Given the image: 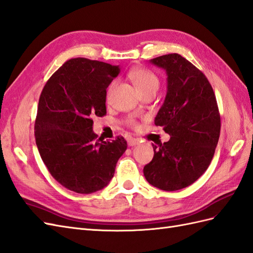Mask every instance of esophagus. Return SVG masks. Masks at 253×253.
Segmentation results:
<instances>
[{"label": "esophagus", "instance_id": "obj_1", "mask_svg": "<svg viewBox=\"0 0 253 253\" xmlns=\"http://www.w3.org/2000/svg\"><path fill=\"white\" fill-rule=\"evenodd\" d=\"M127 143H128L129 146H134V145L139 144V140L138 139H134V138H129L127 140Z\"/></svg>", "mask_w": 253, "mask_h": 253}]
</instances>
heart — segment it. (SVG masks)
<instances>
[{
  "instance_id": "obj_1",
  "label": "heart",
  "mask_w": 253,
  "mask_h": 253,
  "mask_svg": "<svg viewBox=\"0 0 253 253\" xmlns=\"http://www.w3.org/2000/svg\"><path fill=\"white\" fill-rule=\"evenodd\" d=\"M128 76L140 93H143L148 89H157L158 87L159 80L157 76L147 68L135 67L129 71ZM113 87H114V83L112 82L107 89V94H106L107 100H109L110 95H111L113 90ZM127 124L131 128H134V129L139 128V123L133 118V116H131V118H129L127 120Z\"/></svg>"
}]
</instances>
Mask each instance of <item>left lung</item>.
I'll return each mask as SVG.
<instances>
[{
  "label": "left lung",
  "instance_id": "obj_1",
  "mask_svg": "<svg viewBox=\"0 0 253 253\" xmlns=\"http://www.w3.org/2000/svg\"><path fill=\"white\" fill-rule=\"evenodd\" d=\"M168 74V92L155 125L170 140L153 144L154 157L143 173L154 187L174 191L193 184L211 165L220 135L215 93L205 75L177 53L153 59Z\"/></svg>",
  "mask_w": 253,
  "mask_h": 253
}]
</instances>
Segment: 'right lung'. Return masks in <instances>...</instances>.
Listing matches in <instances>:
<instances>
[{
    "label": "right lung",
    "mask_w": 253,
    "mask_h": 253,
    "mask_svg": "<svg viewBox=\"0 0 253 253\" xmlns=\"http://www.w3.org/2000/svg\"><path fill=\"white\" fill-rule=\"evenodd\" d=\"M118 66L76 57L65 62L42 90L35 120L38 152L49 173L65 188L93 193L106 187L126 140L102 141L93 132V118L105 116L107 87Z\"/></svg>",
    "instance_id": "1"
}]
</instances>
